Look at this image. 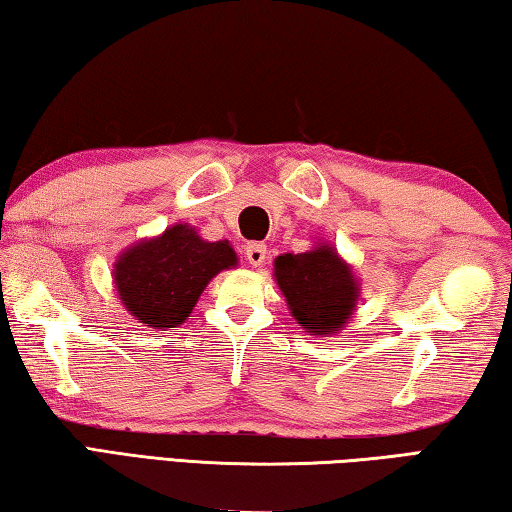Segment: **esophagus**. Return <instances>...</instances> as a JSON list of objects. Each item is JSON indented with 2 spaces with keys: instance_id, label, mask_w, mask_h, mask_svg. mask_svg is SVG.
Returning <instances> with one entry per match:
<instances>
[{
  "instance_id": "34e87169",
  "label": "esophagus",
  "mask_w": 512,
  "mask_h": 512,
  "mask_svg": "<svg viewBox=\"0 0 512 512\" xmlns=\"http://www.w3.org/2000/svg\"><path fill=\"white\" fill-rule=\"evenodd\" d=\"M246 259L250 266H262L266 259V246L259 244V241H250L246 246Z\"/></svg>"
}]
</instances>
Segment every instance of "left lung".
Wrapping results in <instances>:
<instances>
[{
  "instance_id": "obj_1",
  "label": "left lung",
  "mask_w": 512,
  "mask_h": 512,
  "mask_svg": "<svg viewBox=\"0 0 512 512\" xmlns=\"http://www.w3.org/2000/svg\"><path fill=\"white\" fill-rule=\"evenodd\" d=\"M273 277L291 316L314 336L339 334L357 309L359 277L327 241L307 253L277 255Z\"/></svg>"
}]
</instances>
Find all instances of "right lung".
<instances>
[{"mask_svg":"<svg viewBox=\"0 0 512 512\" xmlns=\"http://www.w3.org/2000/svg\"><path fill=\"white\" fill-rule=\"evenodd\" d=\"M237 264L230 241H205L192 225L176 223L121 250L112 282L135 320L167 329L183 325L212 277Z\"/></svg>","mask_w":512,"mask_h":512,"instance_id":"add662e5","label":"right lung"}]
</instances>
